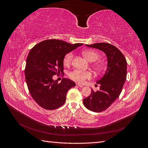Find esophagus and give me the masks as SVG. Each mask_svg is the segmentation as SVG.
Wrapping results in <instances>:
<instances>
[{
    "label": "esophagus",
    "instance_id": "34e87169",
    "mask_svg": "<svg viewBox=\"0 0 148 148\" xmlns=\"http://www.w3.org/2000/svg\"><path fill=\"white\" fill-rule=\"evenodd\" d=\"M77 86H78V87H80V88H83V86L82 84H77Z\"/></svg>",
    "mask_w": 148,
    "mask_h": 148
}]
</instances>
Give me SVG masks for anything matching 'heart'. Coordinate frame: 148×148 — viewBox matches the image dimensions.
Masks as SVG:
<instances>
[{
    "mask_svg": "<svg viewBox=\"0 0 148 148\" xmlns=\"http://www.w3.org/2000/svg\"><path fill=\"white\" fill-rule=\"evenodd\" d=\"M83 56L85 57L87 60L89 62H94L97 60L99 59L100 56L96 51L93 50H85L83 51ZM73 58V52H69L65 56L63 62L65 66H69L72 62ZM98 69H101V65H97ZM70 77L74 81L78 83H82L84 82L86 79H90L92 77V73L89 71H82L78 70H75L73 71H71L69 73Z\"/></svg>",
    "mask_w": 148,
    "mask_h": 148,
    "instance_id": "obj_1",
    "label": "heart"
}]
</instances>
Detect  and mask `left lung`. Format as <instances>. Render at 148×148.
<instances>
[{
  "mask_svg": "<svg viewBox=\"0 0 148 148\" xmlns=\"http://www.w3.org/2000/svg\"><path fill=\"white\" fill-rule=\"evenodd\" d=\"M87 47L99 49L104 52L107 60V69L103 77L96 82L99 91L92 89L91 95L83 99L84 106L95 112L107 109L119 97L127 78V63L123 53L112 44L95 43Z\"/></svg>",
  "mask_w": 148,
  "mask_h": 148,
  "instance_id": "left-lung-1",
  "label": "left lung"
}]
</instances>
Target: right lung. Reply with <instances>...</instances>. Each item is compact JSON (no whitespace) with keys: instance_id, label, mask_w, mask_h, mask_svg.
<instances>
[{"instance_id":"add662e5","label":"right lung","mask_w":148,"mask_h":148,"mask_svg":"<svg viewBox=\"0 0 148 148\" xmlns=\"http://www.w3.org/2000/svg\"><path fill=\"white\" fill-rule=\"evenodd\" d=\"M83 44L49 39L36 44L29 51L25 70L26 82L31 96L42 108L54 110L65 103L67 92L76 84L66 78L59 83L53 76L63 72L66 53Z\"/></svg>"}]
</instances>
